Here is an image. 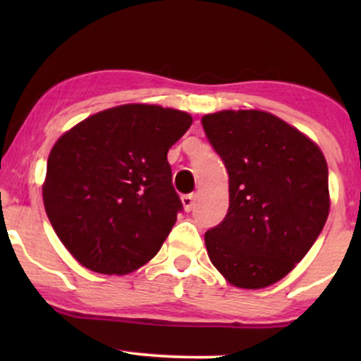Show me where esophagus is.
Wrapping results in <instances>:
<instances>
[{
    "mask_svg": "<svg viewBox=\"0 0 361 361\" xmlns=\"http://www.w3.org/2000/svg\"><path fill=\"white\" fill-rule=\"evenodd\" d=\"M182 200V205H184L185 212H190L192 207H194V202H195V194H185L180 197Z\"/></svg>",
    "mask_w": 361,
    "mask_h": 361,
    "instance_id": "1",
    "label": "esophagus"
}]
</instances>
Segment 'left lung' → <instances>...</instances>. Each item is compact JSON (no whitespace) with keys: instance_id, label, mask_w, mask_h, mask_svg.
<instances>
[{"instance_id":"left-lung-1","label":"left lung","mask_w":361,"mask_h":361,"mask_svg":"<svg viewBox=\"0 0 361 361\" xmlns=\"http://www.w3.org/2000/svg\"><path fill=\"white\" fill-rule=\"evenodd\" d=\"M202 126L228 171L230 192L228 214L205 233L209 258L236 288H268L307 255L327 221V161L266 111L224 110Z\"/></svg>"}]
</instances>
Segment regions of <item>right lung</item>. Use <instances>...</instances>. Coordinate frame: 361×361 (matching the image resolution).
<instances>
[{
    "instance_id": "obj_1",
    "label": "right lung",
    "mask_w": 361,
    "mask_h": 361,
    "mask_svg": "<svg viewBox=\"0 0 361 361\" xmlns=\"http://www.w3.org/2000/svg\"><path fill=\"white\" fill-rule=\"evenodd\" d=\"M190 125L185 111L130 103L59 137L47 159L44 207L82 266L128 274L157 255L182 210L167 151Z\"/></svg>"
}]
</instances>
